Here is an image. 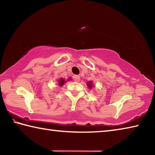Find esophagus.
<instances>
[{
    "label": "esophagus",
    "mask_w": 155,
    "mask_h": 155,
    "mask_svg": "<svg viewBox=\"0 0 155 155\" xmlns=\"http://www.w3.org/2000/svg\"><path fill=\"white\" fill-rule=\"evenodd\" d=\"M73 79H74V81H76V82H78V81H80V77L78 75H74V77H73Z\"/></svg>",
    "instance_id": "1"
}]
</instances>
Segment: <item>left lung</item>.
Listing matches in <instances>:
<instances>
[{
  "instance_id": "obj_1",
  "label": "left lung",
  "mask_w": 155,
  "mask_h": 155,
  "mask_svg": "<svg viewBox=\"0 0 155 155\" xmlns=\"http://www.w3.org/2000/svg\"><path fill=\"white\" fill-rule=\"evenodd\" d=\"M87 85H88V87L91 89L93 87H92V83L91 82V81H89V82L87 83Z\"/></svg>"
}]
</instances>
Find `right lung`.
<instances>
[{"label": "right lung", "instance_id": "add662e5", "mask_svg": "<svg viewBox=\"0 0 155 155\" xmlns=\"http://www.w3.org/2000/svg\"><path fill=\"white\" fill-rule=\"evenodd\" d=\"M69 80H70V78H68V81H69ZM65 81L64 80V78H60L59 82H58L59 86H63V85H64V84H65Z\"/></svg>", "mask_w": 155, "mask_h": 155}]
</instances>
